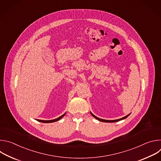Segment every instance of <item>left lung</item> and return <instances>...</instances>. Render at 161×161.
Instances as JSON below:
<instances>
[{
    "mask_svg": "<svg viewBox=\"0 0 161 161\" xmlns=\"http://www.w3.org/2000/svg\"><path fill=\"white\" fill-rule=\"evenodd\" d=\"M90 113H91L92 115L95 119H96L97 120H99V121H101V122H119V121H120V120H124V119H125L127 117H129V115H130V113H129V114H127V115H126V116H125L124 117L121 118V119H117V120H104V119H99V118L97 117L96 116H95L94 114L92 113L91 112H90Z\"/></svg>",
    "mask_w": 161,
    "mask_h": 161,
    "instance_id": "left-lung-1",
    "label": "left lung"
}]
</instances>
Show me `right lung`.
Here are the masks:
<instances>
[{
	"label": "right lung",
	"mask_w": 161,
	"mask_h": 161,
	"mask_svg": "<svg viewBox=\"0 0 161 161\" xmlns=\"http://www.w3.org/2000/svg\"><path fill=\"white\" fill-rule=\"evenodd\" d=\"M65 113L64 114H62V116H60V117H58V118H57V119H53V120H37V121H39V122H42V123H52V122H57V121H58V120H60L64 115H65Z\"/></svg>",
	"instance_id": "right-lung-1"
}]
</instances>
